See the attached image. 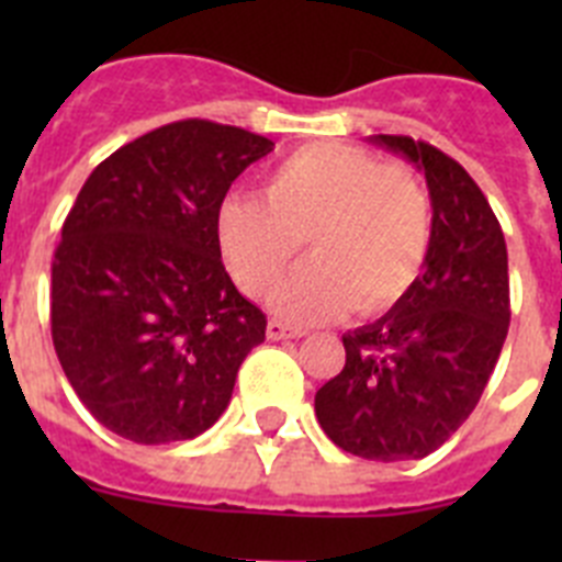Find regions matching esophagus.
<instances>
[{"label": "esophagus", "instance_id": "obj_1", "mask_svg": "<svg viewBox=\"0 0 562 562\" xmlns=\"http://www.w3.org/2000/svg\"><path fill=\"white\" fill-rule=\"evenodd\" d=\"M304 335L306 331L292 329V326L281 324V321H270V324H267V337H270V340H292V337H304Z\"/></svg>", "mask_w": 562, "mask_h": 562}]
</instances>
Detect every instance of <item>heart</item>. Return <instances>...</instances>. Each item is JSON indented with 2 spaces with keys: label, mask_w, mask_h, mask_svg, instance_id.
<instances>
[{
  "label": "heart",
  "mask_w": 562,
  "mask_h": 562,
  "mask_svg": "<svg viewBox=\"0 0 562 562\" xmlns=\"http://www.w3.org/2000/svg\"><path fill=\"white\" fill-rule=\"evenodd\" d=\"M306 240L313 265L270 295L295 324H324L357 304L380 315L414 290L430 241L434 205L419 173L346 143H312L270 168L261 202L231 196L216 241L238 290L261 297Z\"/></svg>",
  "instance_id": "1"
}]
</instances>
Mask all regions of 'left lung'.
Segmentation results:
<instances>
[{
  "label": "left lung",
  "mask_w": 562,
  "mask_h": 562,
  "mask_svg": "<svg viewBox=\"0 0 562 562\" xmlns=\"http://www.w3.org/2000/svg\"><path fill=\"white\" fill-rule=\"evenodd\" d=\"M371 143L428 182L434 241L414 290L342 335L346 366L315 394L324 434L371 461L425 459L473 414L509 329V265L493 207L445 151L405 134Z\"/></svg>",
  "instance_id": "8db88e82"
}]
</instances>
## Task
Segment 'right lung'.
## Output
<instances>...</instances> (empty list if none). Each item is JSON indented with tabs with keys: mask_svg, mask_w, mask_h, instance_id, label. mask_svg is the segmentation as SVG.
Returning a JSON list of instances; mask_svg holds the SVG:
<instances>
[{
	"mask_svg": "<svg viewBox=\"0 0 562 562\" xmlns=\"http://www.w3.org/2000/svg\"><path fill=\"white\" fill-rule=\"evenodd\" d=\"M276 143L222 123L154 128L89 173L53 261L58 362L103 428L137 445L205 434L267 317L227 276L216 213Z\"/></svg>",
	"mask_w": 562,
	"mask_h": 562,
	"instance_id": "1",
	"label": "right lung"
}]
</instances>
